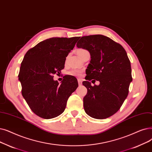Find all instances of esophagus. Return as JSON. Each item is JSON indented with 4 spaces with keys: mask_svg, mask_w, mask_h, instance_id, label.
Instances as JSON below:
<instances>
[{
    "mask_svg": "<svg viewBox=\"0 0 152 152\" xmlns=\"http://www.w3.org/2000/svg\"><path fill=\"white\" fill-rule=\"evenodd\" d=\"M77 81H78V84L79 85H80V86L82 85V80H81V79H78Z\"/></svg>",
    "mask_w": 152,
    "mask_h": 152,
    "instance_id": "1",
    "label": "esophagus"
}]
</instances>
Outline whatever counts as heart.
<instances>
[{
	"instance_id": "heart-1",
	"label": "heart",
	"mask_w": 152,
	"mask_h": 152,
	"mask_svg": "<svg viewBox=\"0 0 152 152\" xmlns=\"http://www.w3.org/2000/svg\"><path fill=\"white\" fill-rule=\"evenodd\" d=\"M86 51H87L84 50V49L80 48V49H78L77 50L76 52H77V55L80 57H81L84 53L86 52ZM81 74V71L80 70H78V69H74V70H72V71L69 72V75H71L72 76H80Z\"/></svg>"
}]
</instances>
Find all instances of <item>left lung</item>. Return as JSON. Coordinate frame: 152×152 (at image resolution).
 I'll list each match as a JSON object with an SVG mask.
<instances>
[{"mask_svg": "<svg viewBox=\"0 0 152 152\" xmlns=\"http://www.w3.org/2000/svg\"><path fill=\"white\" fill-rule=\"evenodd\" d=\"M91 55L86 80L83 84L88 92L83 98L84 109L88 115L104 119L120 109L129 94L132 81L130 61L122 46L102 35L84 36L76 44ZM92 78L100 82L92 87Z\"/></svg>", "mask_w": 152, "mask_h": 152, "instance_id": "8db88e82", "label": "left lung"}]
</instances>
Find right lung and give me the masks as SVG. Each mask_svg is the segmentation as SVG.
<instances>
[{"mask_svg": "<svg viewBox=\"0 0 152 152\" xmlns=\"http://www.w3.org/2000/svg\"><path fill=\"white\" fill-rule=\"evenodd\" d=\"M80 38H51L30 49L23 58L18 74L22 94L31 110L45 119L61 114L77 81L65 76L59 84L53 75L64 67L66 58Z\"/></svg>", "mask_w": 152, "mask_h": 152, "instance_id": "obj_1", "label": "right lung"}]
</instances>
